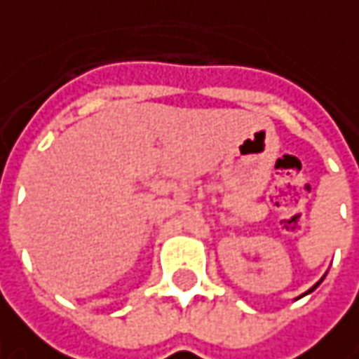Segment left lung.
I'll use <instances>...</instances> for the list:
<instances>
[{"instance_id":"8db88e82","label":"left lung","mask_w":359,"mask_h":359,"mask_svg":"<svg viewBox=\"0 0 359 359\" xmlns=\"http://www.w3.org/2000/svg\"><path fill=\"white\" fill-rule=\"evenodd\" d=\"M316 287H318V285H313V287L309 289V291H307V293H311V291H313V289H316Z\"/></svg>"}]
</instances>
